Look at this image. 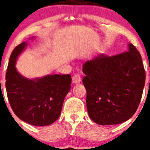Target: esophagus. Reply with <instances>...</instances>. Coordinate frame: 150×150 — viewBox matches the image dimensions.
<instances>
[{
  "label": "esophagus",
  "instance_id": "obj_1",
  "mask_svg": "<svg viewBox=\"0 0 150 150\" xmlns=\"http://www.w3.org/2000/svg\"><path fill=\"white\" fill-rule=\"evenodd\" d=\"M72 81L73 83H75V84H77V83H79L81 82V77H80V75L78 74H75L73 76L72 78Z\"/></svg>",
  "mask_w": 150,
  "mask_h": 150
}]
</instances>
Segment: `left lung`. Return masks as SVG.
I'll use <instances>...</instances> for the list:
<instances>
[{
	"label": "left lung",
	"instance_id": "left-lung-1",
	"mask_svg": "<svg viewBox=\"0 0 150 150\" xmlns=\"http://www.w3.org/2000/svg\"><path fill=\"white\" fill-rule=\"evenodd\" d=\"M86 76V107L89 117L100 125L120 124L129 120L140 104L145 85L142 58L136 47L114 55H100L83 67Z\"/></svg>",
	"mask_w": 150,
	"mask_h": 150
}]
</instances>
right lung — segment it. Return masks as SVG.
I'll return each instance as SVG.
<instances>
[{
  "label": "right lung",
  "mask_w": 150,
  "mask_h": 150,
  "mask_svg": "<svg viewBox=\"0 0 150 150\" xmlns=\"http://www.w3.org/2000/svg\"><path fill=\"white\" fill-rule=\"evenodd\" d=\"M23 42L10 55L6 74V89L11 108L22 121L36 126L55 122L62 112L66 95L71 89L70 74L47 75L28 79L16 68L18 56L27 46Z\"/></svg>",
  "instance_id": "obj_1"
}]
</instances>
